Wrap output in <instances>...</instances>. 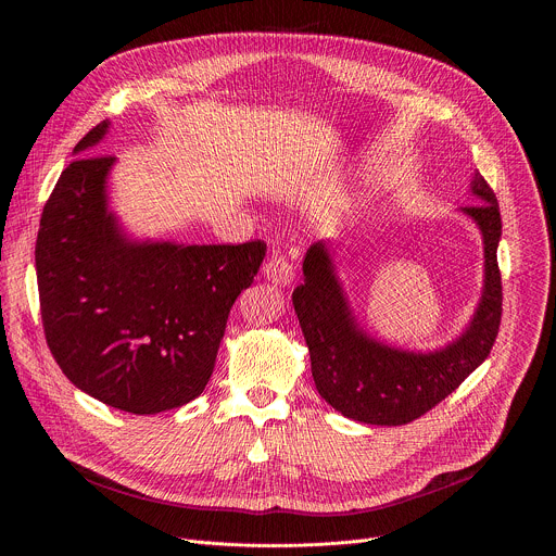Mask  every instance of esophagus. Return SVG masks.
Listing matches in <instances>:
<instances>
[{"label":"esophagus","mask_w":556,"mask_h":556,"mask_svg":"<svg viewBox=\"0 0 556 556\" xmlns=\"http://www.w3.org/2000/svg\"><path fill=\"white\" fill-rule=\"evenodd\" d=\"M264 277L275 286H288L294 279V268L281 251H275L270 260L264 264Z\"/></svg>","instance_id":"34e87169"}]
</instances>
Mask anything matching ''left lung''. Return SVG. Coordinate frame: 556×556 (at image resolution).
<instances>
[{"label":"left lung","mask_w":556,"mask_h":556,"mask_svg":"<svg viewBox=\"0 0 556 556\" xmlns=\"http://www.w3.org/2000/svg\"><path fill=\"white\" fill-rule=\"evenodd\" d=\"M480 204L462 206L484 235V294L468 330L440 352L414 354L387 348L363 334L348 307L330 253L312 244L303 260V283L292 303L309 350L312 378L321 399L343 416L382 427L414 422L453 393L493 350L502 324V273L497 244L502 215L484 176H472Z\"/></svg>","instance_id":"1"}]
</instances>
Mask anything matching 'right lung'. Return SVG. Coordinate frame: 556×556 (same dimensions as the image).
I'll use <instances>...</instances> for the list:
<instances>
[{
  "instance_id": "1",
  "label": "right lung",
  "mask_w": 556,
  "mask_h": 556,
  "mask_svg": "<svg viewBox=\"0 0 556 556\" xmlns=\"http://www.w3.org/2000/svg\"><path fill=\"white\" fill-rule=\"evenodd\" d=\"M108 121L74 153L97 144ZM114 155H81L56 180L35 266L48 348L92 399L136 416L182 407L204 391L235 299L264 257L247 244H136L108 211Z\"/></svg>"
}]
</instances>
